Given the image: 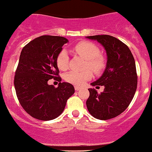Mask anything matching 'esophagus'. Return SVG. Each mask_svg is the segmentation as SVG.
<instances>
[{"label":"esophagus","mask_w":152,"mask_h":152,"mask_svg":"<svg viewBox=\"0 0 152 152\" xmlns=\"http://www.w3.org/2000/svg\"><path fill=\"white\" fill-rule=\"evenodd\" d=\"M75 89L76 91H79V90L80 89V88L79 86H75Z\"/></svg>","instance_id":"34e87169"}]
</instances>
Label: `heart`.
Wrapping results in <instances>:
<instances>
[{"label":"heart","mask_w":152,"mask_h":152,"mask_svg":"<svg viewBox=\"0 0 152 152\" xmlns=\"http://www.w3.org/2000/svg\"><path fill=\"white\" fill-rule=\"evenodd\" d=\"M73 51L86 60L85 69L92 70L96 74H100L104 70L106 61L104 57L100 54L99 48L94 43L88 41H81L73 47ZM56 64L61 70H66L69 65V57L65 50H61L56 58ZM92 73L90 70L82 72H70L65 76L67 82L76 86H82L88 80L91 79Z\"/></svg>","instance_id":"obj_1"}]
</instances>
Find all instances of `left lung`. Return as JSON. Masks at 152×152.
<instances>
[{
  "label": "left lung",
  "instance_id": "1",
  "mask_svg": "<svg viewBox=\"0 0 152 152\" xmlns=\"http://www.w3.org/2000/svg\"><path fill=\"white\" fill-rule=\"evenodd\" d=\"M104 47L107 54L106 67L103 75L93 86H103V92L88 88L89 97L86 106L89 113L97 119H112L124 112L132 102L137 86L134 58L125 43L108 34L88 36Z\"/></svg>",
  "mask_w": 152,
  "mask_h": 152
}]
</instances>
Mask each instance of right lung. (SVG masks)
Wrapping results in <instances>:
<instances>
[{"mask_svg": "<svg viewBox=\"0 0 152 152\" xmlns=\"http://www.w3.org/2000/svg\"><path fill=\"white\" fill-rule=\"evenodd\" d=\"M67 42L64 37L42 35L27 43L20 52L14 85L19 103L32 118L45 121L58 118L75 93L69 83H59L57 88L48 84L50 79L61 82L56 58Z\"/></svg>", "mask_w": 152, "mask_h": 152, "instance_id": "obj_1", "label": "right lung"}]
</instances>
